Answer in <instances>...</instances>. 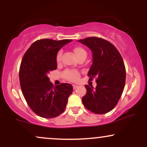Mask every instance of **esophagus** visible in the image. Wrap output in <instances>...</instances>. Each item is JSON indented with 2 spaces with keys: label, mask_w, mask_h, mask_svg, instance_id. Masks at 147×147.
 I'll list each match as a JSON object with an SVG mask.
<instances>
[{
  "label": "esophagus",
  "mask_w": 147,
  "mask_h": 147,
  "mask_svg": "<svg viewBox=\"0 0 147 147\" xmlns=\"http://www.w3.org/2000/svg\"><path fill=\"white\" fill-rule=\"evenodd\" d=\"M72 87H73L74 89H76V88H77L79 86H78V85H77V84H73V85H72Z\"/></svg>",
  "instance_id": "obj_1"
}]
</instances>
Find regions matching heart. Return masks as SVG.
Returning <instances> with one entry per match:
<instances>
[{
  "label": "heart",
  "instance_id": "1",
  "mask_svg": "<svg viewBox=\"0 0 147 147\" xmlns=\"http://www.w3.org/2000/svg\"><path fill=\"white\" fill-rule=\"evenodd\" d=\"M74 52H75V55L77 56V58H80L81 57L83 56H86L87 53L86 51L82 47H75L74 48ZM61 56H62V51L60 50V51L58 52L57 53V57H56V61L57 63H60L61 60ZM63 77H65V79H68L69 81H71V82H75V81L78 80L79 78V73L76 70H67L63 72Z\"/></svg>",
  "mask_w": 147,
  "mask_h": 147
}]
</instances>
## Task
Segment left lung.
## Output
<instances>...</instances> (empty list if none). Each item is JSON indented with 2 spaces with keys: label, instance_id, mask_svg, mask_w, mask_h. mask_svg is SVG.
I'll use <instances>...</instances> for the list:
<instances>
[{
  "label": "left lung",
  "instance_id": "8db88e82",
  "mask_svg": "<svg viewBox=\"0 0 147 147\" xmlns=\"http://www.w3.org/2000/svg\"><path fill=\"white\" fill-rule=\"evenodd\" d=\"M92 52V64L88 77L96 79L95 88L86 85V94L82 97L84 106L95 114L110 112L117 105L124 90L126 68L117 49L102 38L92 36L79 40Z\"/></svg>",
  "mask_w": 147,
  "mask_h": 147
}]
</instances>
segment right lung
<instances>
[{
	"label": "right lung",
	"instance_id": "obj_1",
	"mask_svg": "<svg viewBox=\"0 0 147 147\" xmlns=\"http://www.w3.org/2000/svg\"><path fill=\"white\" fill-rule=\"evenodd\" d=\"M71 39L61 41L43 38L30 45L21 61L19 80L28 106L37 115L53 118L65 111L72 86L62 83L54 87L48 74L56 70L57 52Z\"/></svg>",
	"mask_w": 147,
	"mask_h": 147
}]
</instances>
